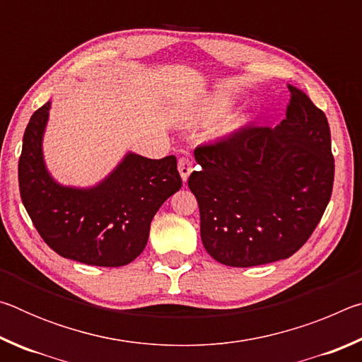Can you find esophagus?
Here are the masks:
<instances>
[{
	"instance_id": "esophagus-1",
	"label": "esophagus",
	"mask_w": 362,
	"mask_h": 362,
	"mask_svg": "<svg viewBox=\"0 0 362 362\" xmlns=\"http://www.w3.org/2000/svg\"><path fill=\"white\" fill-rule=\"evenodd\" d=\"M177 166H179V173H180L182 180L187 182L188 175L192 174V170H193L192 158H189V156H180L179 158V163H177Z\"/></svg>"
}]
</instances>
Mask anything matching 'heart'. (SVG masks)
Returning <instances> with one entry per match:
<instances>
[{
    "label": "heart",
    "instance_id": "obj_1",
    "mask_svg": "<svg viewBox=\"0 0 362 362\" xmlns=\"http://www.w3.org/2000/svg\"><path fill=\"white\" fill-rule=\"evenodd\" d=\"M230 107V100L226 99V97H216V99H212L207 105L203 108V116H206V118H214V116H217L220 113H223L226 108ZM241 121H231L228 127H236L240 126Z\"/></svg>",
    "mask_w": 362,
    "mask_h": 362
}]
</instances>
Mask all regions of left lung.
<instances>
[{
  "label": "left lung",
  "instance_id": "8db88e82",
  "mask_svg": "<svg viewBox=\"0 0 362 362\" xmlns=\"http://www.w3.org/2000/svg\"><path fill=\"white\" fill-rule=\"evenodd\" d=\"M286 119L196 146L188 177L207 252L228 267L265 265L308 241L329 204L334 155L326 115L289 86Z\"/></svg>",
  "mask_w": 362,
  "mask_h": 362
}]
</instances>
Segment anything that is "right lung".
<instances>
[{"mask_svg": "<svg viewBox=\"0 0 362 362\" xmlns=\"http://www.w3.org/2000/svg\"><path fill=\"white\" fill-rule=\"evenodd\" d=\"M49 108L36 110L23 134L19 158L22 203L40 236L54 252L86 265L122 267L148 241L150 223L161 204L179 192L175 156L148 159L129 153L100 185L62 187L47 174L41 140Z\"/></svg>", "mask_w": 362, "mask_h": 362, "instance_id": "1", "label": "right lung"}]
</instances>
